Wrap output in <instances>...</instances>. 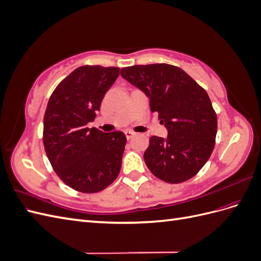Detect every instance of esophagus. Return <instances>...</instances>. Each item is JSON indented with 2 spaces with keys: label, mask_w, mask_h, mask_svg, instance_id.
<instances>
[{
  "label": "esophagus",
  "mask_w": 261,
  "mask_h": 261,
  "mask_svg": "<svg viewBox=\"0 0 261 261\" xmlns=\"http://www.w3.org/2000/svg\"><path fill=\"white\" fill-rule=\"evenodd\" d=\"M124 134H125V136H126V138H127V139H130L134 135H135V133L132 132V130H125Z\"/></svg>",
  "instance_id": "1"
}]
</instances>
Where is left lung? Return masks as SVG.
Segmentation results:
<instances>
[{
	"label": "left lung",
	"instance_id": "obj_1",
	"mask_svg": "<svg viewBox=\"0 0 261 261\" xmlns=\"http://www.w3.org/2000/svg\"><path fill=\"white\" fill-rule=\"evenodd\" d=\"M124 80L144 91L168 137L152 136L144 153L152 174L178 184L195 176L213 151L218 121L202 87L170 64L134 65L121 69Z\"/></svg>",
	"mask_w": 261,
	"mask_h": 261
}]
</instances>
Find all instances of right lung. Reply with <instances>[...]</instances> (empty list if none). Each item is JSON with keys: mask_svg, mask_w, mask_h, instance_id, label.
Wrapping results in <instances>:
<instances>
[{"mask_svg": "<svg viewBox=\"0 0 261 261\" xmlns=\"http://www.w3.org/2000/svg\"><path fill=\"white\" fill-rule=\"evenodd\" d=\"M118 75V67H78L58 85L46 106V156L58 176L77 192L98 193L112 184L120 173L125 134L87 127Z\"/></svg>", "mask_w": 261, "mask_h": 261, "instance_id": "1", "label": "right lung"}]
</instances>
